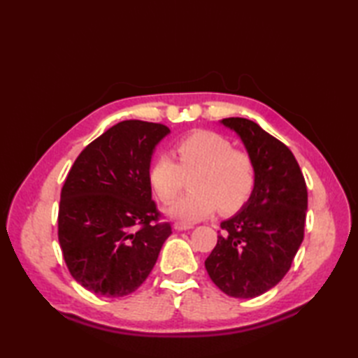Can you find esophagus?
I'll use <instances>...</instances> for the list:
<instances>
[{"label": "esophagus", "instance_id": "esophagus-1", "mask_svg": "<svg viewBox=\"0 0 358 358\" xmlns=\"http://www.w3.org/2000/svg\"><path fill=\"white\" fill-rule=\"evenodd\" d=\"M192 224H186V223H175L173 224V229L175 231H189V229H192Z\"/></svg>", "mask_w": 358, "mask_h": 358}]
</instances>
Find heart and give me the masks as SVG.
Segmentation results:
<instances>
[{
  "instance_id": "heart-1",
  "label": "heart",
  "mask_w": 358,
  "mask_h": 358,
  "mask_svg": "<svg viewBox=\"0 0 358 358\" xmlns=\"http://www.w3.org/2000/svg\"><path fill=\"white\" fill-rule=\"evenodd\" d=\"M178 164L167 154L158 155L149 167V183L162 201L173 200L183 187L185 175H192L194 192L164 209L166 215L195 223L215 214L235 212L245 204L255 186V166L248 154L234 150L224 136L199 131L175 146Z\"/></svg>"
}]
</instances>
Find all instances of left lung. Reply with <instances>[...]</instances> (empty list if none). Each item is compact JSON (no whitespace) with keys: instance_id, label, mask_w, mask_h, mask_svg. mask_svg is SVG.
I'll list each match as a JSON object with an SVG mask.
<instances>
[{"instance_id":"left-lung-1","label":"left lung","mask_w":358,"mask_h":358,"mask_svg":"<svg viewBox=\"0 0 358 358\" xmlns=\"http://www.w3.org/2000/svg\"><path fill=\"white\" fill-rule=\"evenodd\" d=\"M255 166L249 200L222 222L223 234L204 262L210 280L235 299L268 292L286 275L299 250L308 210L306 183L294 154L257 123L224 118Z\"/></svg>"}]
</instances>
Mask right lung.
Listing matches in <instances>:
<instances>
[{
	"label": "right lung",
	"instance_id": "add662e5",
	"mask_svg": "<svg viewBox=\"0 0 358 358\" xmlns=\"http://www.w3.org/2000/svg\"><path fill=\"white\" fill-rule=\"evenodd\" d=\"M171 134L163 124L126 120L75 159L62 191L58 240L72 277L103 296L132 294L148 278L172 234L152 201L149 167Z\"/></svg>",
	"mask_w": 358,
	"mask_h": 358
}]
</instances>
